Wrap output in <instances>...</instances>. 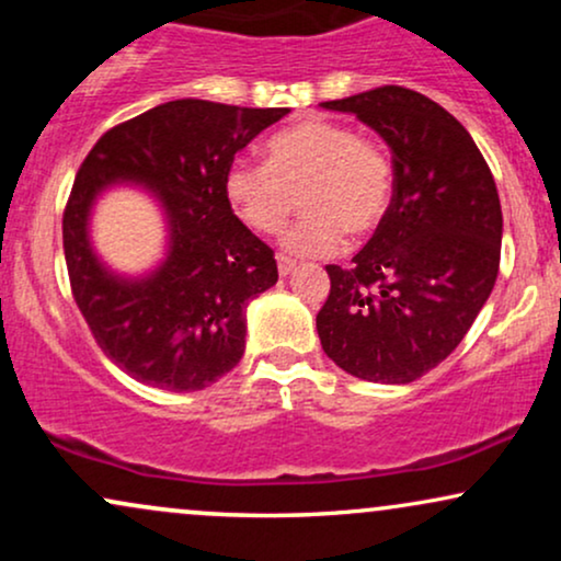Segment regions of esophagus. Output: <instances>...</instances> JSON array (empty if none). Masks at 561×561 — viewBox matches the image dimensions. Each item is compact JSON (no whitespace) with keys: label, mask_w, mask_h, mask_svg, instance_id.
Here are the masks:
<instances>
[{"label":"esophagus","mask_w":561,"mask_h":561,"mask_svg":"<svg viewBox=\"0 0 561 561\" xmlns=\"http://www.w3.org/2000/svg\"><path fill=\"white\" fill-rule=\"evenodd\" d=\"M276 268H279L282 276H287L295 268V261L287 259V255H279V259H276Z\"/></svg>","instance_id":"obj_1"}]
</instances>
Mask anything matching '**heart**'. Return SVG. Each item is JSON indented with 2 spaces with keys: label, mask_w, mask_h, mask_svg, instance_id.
Masks as SVG:
<instances>
[{
  "label": "heart",
  "mask_w": 561,
  "mask_h": 561,
  "mask_svg": "<svg viewBox=\"0 0 561 561\" xmlns=\"http://www.w3.org/2000/svg\"><path fill=\"white\" fill-rule=\"evenodd\" d=\"M268 163L234 160L227 197L234 214L259 234H276L298 210L306 218L282 240L293 255H332L345 231L371 234L388 216L396 171L377 141L334 121H306L274 134Z\"/></svg>",
  "instance_id": "b5f03b06"
}]
</instances>
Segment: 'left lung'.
Segmentation results:
<instances>
[{
	"label": "left lung",
	"instance_id": "8db88e82",
	"mask_svg": "<svg viewBox=\"0 0 561 561\" xmlns=\"http://www.w3.org/2000/svg\"><path fill=\"white\" fill-rule=\"evenodd\" d=\"M388 141L392 203L353 266H327L321 347L369 382H414L456 351L491 298L501 261L499 192L472 137L414 89L377 87L321 102Z\"/></svg>",
	"mask_w": 561,
	"mask_h": 561
}]
</instances>
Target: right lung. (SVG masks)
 <instances>
[{
    "label": "right lung",
    "instance_id": "obj_1",
    "mask_svg": "<svg viewBox=\"0 0 561 561\" xmlns=\"http://www.w3.org/2000/svg\"><path fill=\"white\" fill-rule=\"evenodd\" d=\"M287 107L173 100L102 134L83 158L62 214L70 293L96 345L137 382L195 392L244 353L248 302L276 285L274 250L231 214L234 156ZM147 185L170 216V259L145 280L95 261L85 221L105 185Z\"/></svg>",
    "mask_w": 561,
    "mask_h": 561
}]
</instances>
